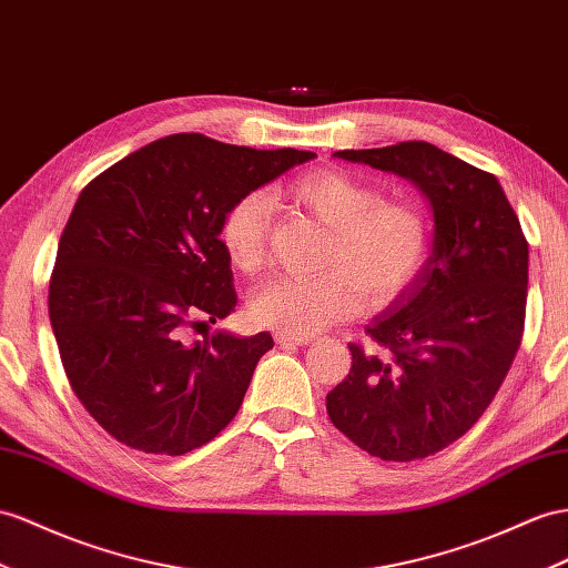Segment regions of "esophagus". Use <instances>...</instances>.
I'll return each instance as SVG.
<instances>
[{
    "instance_id": "esophagus-1",
    "label": "esophagus",
    "mask_w": 568,
    "mask_h": 568,
    "mask_svg": "<svg viewBox=\"0 0 568 568\" xmlns=\"http://www.w3.org/2000/svg\"><path fill=\"white\" fill-rule=\"evenodd\" d=\"M310 341L312 336H300V333H287V331L275 333V343L278 345H307Z\"/></svg>"
}]
</instances>
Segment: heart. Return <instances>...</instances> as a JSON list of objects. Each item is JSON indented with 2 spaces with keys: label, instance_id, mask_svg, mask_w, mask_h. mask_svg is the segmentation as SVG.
Here are the masks:
<instances>
[{
  "label": "heart",
  "instance_id": "b5f03b06",
  "mask_svg": "<svg viewBox=\"0 0 568 568\" xmlns=\"http://www.w3.org/2000/svg\"><path fill=\"white\" fill-rule=\"evenodd\" d=\"M285 194L328 227L322 271L312 278L281 275L256 287L250 314L256 324L300 336L351 316L359 295L369 307L398 300L423 273L432 223L408 196H382L374 184L343 170H312ZM273 223L271 199L246 192L221 217V244L237 271L254 273L266 261Z\"/></svg>",
  "mask_w": 568,
  "mask_h": 568
}]
</instances>
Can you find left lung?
Masks as SVG:
<instances>
[{
    "mask_svg": "<svg viewBox=\"0 0 568 568\" xmlns=\"http://www.w3.org/2000/svg\"><path fill=\"white\" fill-rule=\"evenodd\" d=\"M400 174L434 209L417 281L351 343L353 367L326 396L331 423L382 460L439 454L497 396L523 341L528 240L499 180L427 141L338 151Z\"/></svg>",
    "mask_w": 568,
    "mask_h": 568,
    "instance_id": "obj_1",
    "label": "left lung"
}]
</instances>
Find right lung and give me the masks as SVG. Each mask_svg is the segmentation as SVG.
Masks as SVG:
<instances>
[{"label":"right lung","instance_id":"right-lung-1","mask_svg":"<svg viewBox=\"0 0 568 568\" xmlns=\"http://www.w3.org/2000/svg\"><path fill=\"white\" fill-rule=\"evenodd\" d=\"M312 158L172 134L83 186L48 304L67 379L114 439L182 456L237 415L271 333L189 338L237 304L221 217L237 196Z\"/></svg>","mask_w":568,"mask_h":568}]
</instances>
